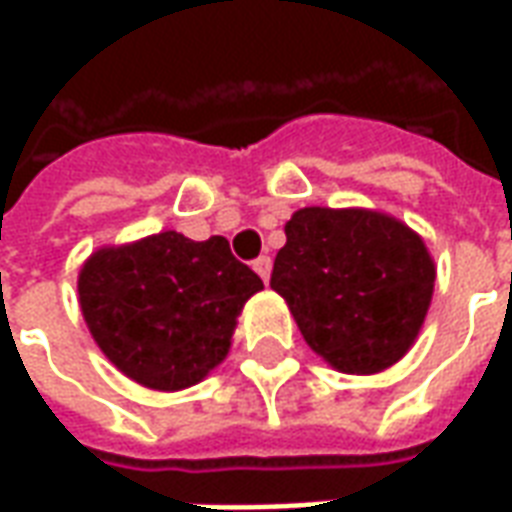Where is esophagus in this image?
<instances>
[{"label": "esophagus", "mask_w": 512, "mask_h": 512, "mask_svg": "<svg viewBox=\"0 0 512 512\" xmlns=\"http://www.w3.org/2000/svg\"><path fill=\"white\" fill-rule=\"evenodd\" d=\"M252 268H255L257 274H260V279H263V282H268V277H271V257L260 255L255 263H252Z\"/></svg>", "instance_id": "1"}]
</instances>
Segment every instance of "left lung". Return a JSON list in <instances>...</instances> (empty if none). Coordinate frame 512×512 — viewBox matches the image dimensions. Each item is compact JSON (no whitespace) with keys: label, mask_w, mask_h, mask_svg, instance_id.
<instances>
[{"label":"left lung","mask_w":512,"mask_h":512,"mask_svg":"<svg viewBox=\"0 0 512 512\" xmlns=\"http://www.w3.org/2000/svg\"><path fill=\"white\" fill-rule=\"evenodd\" d=\"M271 288L304 340L340 373L373 376L408 354L436 266L408 224L367 208H301L285 224Z\"/></svg>","instance_id":"left-lung-1"}]
</instances>
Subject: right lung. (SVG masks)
<instances>
[{"label": "right lung", "instance_id": "add662e5", "mask_svg": "<svg viewBox=\"0 0 512 512\" xmlns=\"http://www.w3.org/2000/svg\"><path fill=\"white\" fill-rule=\"evenodd\" d=\"M263 279L222 235H147L104 246L79 271V304L98 348L136 384L178 392L222 365Z\"/></svg>", "mask_w": 512, "mask_h": 512}]
</instances>
